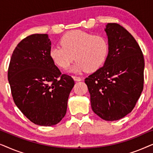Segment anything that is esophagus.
Masks as SVG:
<instances>
[{
	"mask_svg": "<svg viewBox=\"0 0 153 153\" xmlns=\"http://www.w3.org/2000/svg\"><path fill=\"white\" fill-rule=\"evenodd\" d=\"M72 78H73V79H74V81H81V77H79V76H72Z\"/></svg>",
	"mask_w": 153,
	"mask_h": 153,
	"instance_id": "esophagus-1",
	"label": "esophagus"
}]
</instances>
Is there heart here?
Instances as JSON below:
<instances>
[{"mask_svg":"<svg viewBox=\"0 0 153 153\" xmlns=\"http://www.w3.org/2000/svg\"><path fill=\"white\" fill-rule=\"evenodd\" d=\"M61 46H52L49 56L58 68L65 69L74 59L71 71L95 72L105 62L108 53L107 39L102 35H93L82 30L67 33L60 40Z\"/></svg>","mask_w":153,"mask_h":153,"instance_id":"heart-1","label":"heart"}]
</instances>
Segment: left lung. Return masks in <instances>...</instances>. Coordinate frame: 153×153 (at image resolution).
I'll use <instances>...</instances> for the list:
<instances>
[{
    "label": "left lung",
    "mask_w": 153,
    "mask_h": 153,
    "mask_svg": "<svg viewBox=\"0 0 153 153\" xmlns=\"http://www.w3.org/2000/svg\"><path fill=\"white\" fill-rule=\"evenodd\" d=\"M108 53L103 67L85 78L92 109L103 120L129 114L143 88L144 58L134 37L120 25L106 26Z\"/></svg>",
    "instance_id": "left-lung-1"
}]
</instances>
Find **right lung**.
<instances>
[{
    "label": "right lung",
    "instance_id": "add662e5",
    "mask_svg": "<svg viewBox=\"0 0 153 153\" xmlns=\"http://www.w3.org/2000/svg\"><path fill=\"white\" fill-rule=\"evenodd\" d=\"M47 34L26 37L14 50L7 77L16 106L31 122L41 126L58 124L65 116L74 81L61 74L49 56Z\"/></svg>",
    "mask_w": 153,
    "mask_h": 153
}]
</instances>
